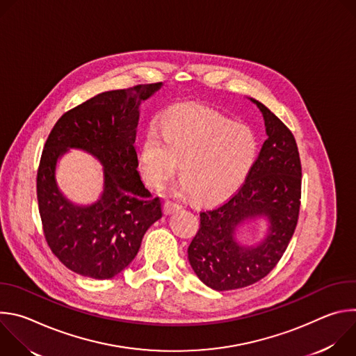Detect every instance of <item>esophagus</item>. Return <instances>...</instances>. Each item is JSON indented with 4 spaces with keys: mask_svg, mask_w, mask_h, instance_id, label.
I'll list each match as a JSON object with an SVG mask.
<instances>
[{
    "mask_svg": "<svg viewBox=\"0 0 356 356\" xmlns=\"http://www.w3.org/2000/svg\"><path fill=\"white\" fill-rule=\"evenodd\" d=\"M180 209H181V207H180L179 202H175V201H172V200H166L165 204H163V211H165L166 216H170V214H173L175 211H179Z\"/></svg>",
    "mask_w": 356,
    "mask_h": 356,
    "instance_id": "1",
    "label": "esophagus"
}]
</instances>
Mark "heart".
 Masks as SVG:
<instances>
[{"instance_id":"obj_1","label":"heart","mask_w":356,"mask_h":356,"mask_svg":"<svg viewBox=\"0 0 356 356\" xmlns=\"http://www.w3.org/2000/svg\"><path fill=\"white\" fill-rule=\"evenodd\" d=\"M161 132L150 127L140 147V166L154 187H163L180 161L179 193L200 201H218L246 177L258 154L250 129L211 110L181 106L170 110Z\"/></svg>"}]
</instances>
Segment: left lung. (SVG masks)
<instances>
[{
  "label": "left lung",
  "instance_id": "8db88e82",
  "mask_svg": "<svg viewBox=\"0 0 356 356\" xmlns=\"http://www.w3.org/2000/svg\"><path fill=\"white\" fill-rule=\"evenodd\" d=\"M268 139L242 186L222 204L200 213L187 253L198 279L224 291L259 282L277 265L294 234L301 200V162L291 131L259 101ZM268 216V236L253 248L233 241L245 220Z\"/></svg>",
  "mask_w": 356,
  "mask_h": 356
}]
</instances>
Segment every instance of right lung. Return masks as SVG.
<instances>
[{"mask_svg": "<svg viewBox=\"0 0 356 356\" xmlns=\"http://www.w3.org/2000/svg\"><path fill=\"white\" fill-rule=\"evenodd\" d=\"M162 83L97 94L65 113L50 131L38 168L36 195L43 235L72 272L111 279L136 257L147 228L162 217L138 173V107ZM69 147L94 154L105 166V191L91 207H74L54 180L57 159Z\"/></svg>", "mask_w": 356, "mask_h": 356, "instance_id": "1", "label": "right lung"}]
</instances>
